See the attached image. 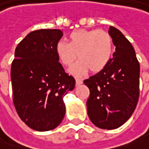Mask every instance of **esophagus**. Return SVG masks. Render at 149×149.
Wrapping results in <instances>:
<instances>
[{
	"label": "esophagus",
	"instance_id": "34e87169",
	"mask_svg": "<svg viewBox=\"0 0 149 149\" xmlns=\"http://www.w3.org/2000/svg\"><path fill=\"white\" fill-rule=\"evenodd\" d=\"M75 82H76V86H80L82 84V80L80 79H75Z\"/></svg>",
	"mask_w": 149,
	"mask_h": 149
}]
</instances>
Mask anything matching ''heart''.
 <instances>
[{"mask_svg":"<svg viewBox=\"0 0 149 149\" xmlns=\"http://www.w3.org/2000/svg\"><path fill=\"white\" fill-rule=\"evenodd\" d=\"M113 50L110 34L103 29H76L68 36V42L59 40L55 52L64 66H70L78 58L80 60L70 69L74 75H82L89 69L93 73L104 69L111 58Z\"/></svg>","mask_w":149,"mask_h":149,"instance_id":"obj_1","label":"heart"}]
</instances>
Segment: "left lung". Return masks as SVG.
Here are the masks:
<instances>
[{"instance_id":"1","label":"left lung","mask_w":149,"mask_h":149,"mask_svg":"<svg viewBox=\"0 0 149 149\" xmlns=\"http://www.w3.org/2000/svg\"><path fill=\"white\" fill-rule=\"evenodd\" d=\"M115 46L108 65L84 80L89 88L86 102L91 121L101 129L121 126L132 116L139 97L140 65L131 42L116 28L109 29Z\"/></svg>"}]
</instances>
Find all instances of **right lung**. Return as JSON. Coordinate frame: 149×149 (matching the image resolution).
Instances as JSON below:
<instances>
[{"label": "right lung", "mask_w": 149, "mask_h": 149, "mask_svg": "<svg viewBox=\"0 0 149 149\" xmlns=\"http://www.w3.org/2000/svg\"><path fill=\"white\" fill-rule=\"evenodd\" d=\"M60 29H38L17 45L11 67L13 103L20 119L31 129L47 132L65 115L63 97L75 80L65 73L55 52Z\"/></svg>", "instance_id": "1"}]
</instances>
